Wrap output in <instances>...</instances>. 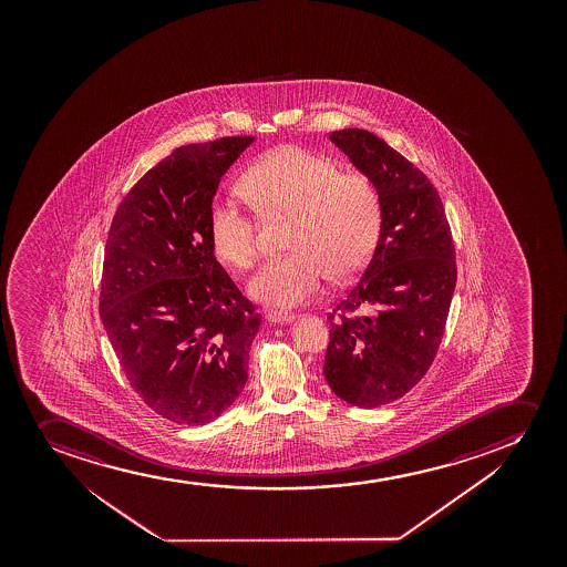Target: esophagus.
Listing matches in <instances>:
<instances>
[{"label":"esophagus","mask_w":567,"mask_h":567,"mask_svg":"<svg viewBox=\"0 0 567 567\" xmlns=\"http://www.w3.org/2000/svg\"><path fill=\"white\" fill-rule=\"evenodd\" d=\"M295 316H291V313L286 312H268L267 313V321H270V323H291L293 321Z\"/></svg>","instance_id":"1"}]
</instances>
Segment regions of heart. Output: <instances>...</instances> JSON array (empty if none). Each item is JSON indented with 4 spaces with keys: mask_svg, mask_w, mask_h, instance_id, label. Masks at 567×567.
I'll use <instances>...</instances> for the list:
<instances>
[{
    "mask_svg": "<svg viewBox=\"0 0 567 567\" xmlns=\"http://www.w3.org/2000/svg\"><path fill=\"white\" fill-rule=\"evenodd\" d=\"M241 190L265 217H289L287 249L249 284V295L268 307L291 308L327 281L355 278L371 259L382 230V195L361 172H342L331 156L284 145L259 158L241 179ZM214 254L238 270L259 257L254 217L230 200L209 214Z\"/></svg>",
    "mask_w": 567,
    "mask_h": 567,
    "instance_id": "heart-1",
    "label": "heart"
}]
</instances>
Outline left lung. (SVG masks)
Wrapping results in <instances>:
<instances>
[{"label":"left lung","instance_id":"8db88e82","mask_svg":"<svg viewBox=\"0 0 567 567\" xmlns=\"http://www.w3.org/2000/svg\"><path fill=\"white\" fill-rule=\"evenodd\" d=\"M332 144L377 183L382 230L363 276L327 316L326 380L361 409L393 403L425 377L456 289V251L441 196L422 169L372 132H332Z\"/></svg>","mask_w":567,"mask_h":567}]
</instances>
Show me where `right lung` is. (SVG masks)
<instances>
[{
    "instance_id": "add662e5",
    "label": "right lung",
    "mask_w": 567,
    "mask_h": 567,
    "mask_svg": "<svg viewBox=\"0 0 567 567\" xmlns=\"http://www.w3.org/2000/svg\"><path fill=\"white\" fill-rule=\"evenodd\" d=\"M254 142L177 147L111 223L100 318L134 391L169 422H214L248 382L260 316L215 259L209 214L223 174Z\"/></svg>"
}]
</instances>
